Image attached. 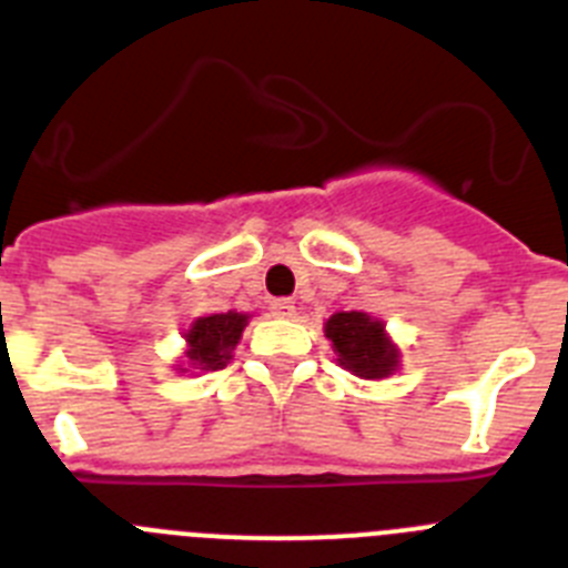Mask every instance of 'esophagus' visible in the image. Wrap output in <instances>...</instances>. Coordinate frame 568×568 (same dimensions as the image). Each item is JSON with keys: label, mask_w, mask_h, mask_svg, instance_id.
I'll list each match as a JSON object with an SVG mask.
<instances>
[{"label": "esophagus", "mask_w": 568, "mask_h": 568, "mask_svg": "<svg viewBox=\"0 0 568 568\" xmlns=\"http://www.w3.org/2000/svg\"><path fill=\"white\" fill-rule=\"evenodd\" d=\"M270 310H273L275 318H295V301L290 298H275Z\"/></svg>", "instance_id": "esophagus-1"}]
</instances>
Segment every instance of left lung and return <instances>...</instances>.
<instances>
[{
	"instance_id": "left-lung-1",
	"label": "left lung",
	"mask_w": 568,
	"mask_h": 568,
	"mask_svg": "<svg viewBox=\"0 0 568 568\" xmlns=\"http://www.w3.org/2000/svg\"><path fill=\"white\" fill-rule=\"evenodd\" d=\"M337 366L361 379L392 377L399 368V346L386 332V321L368 312H335L324 324Z\"/></svg>"
}]
</instances>
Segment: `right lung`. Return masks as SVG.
Instances as JSON below:
<instances>
[{"mask_svg":"<svg viewBox=\"0 0 568 568\" xmlns=\"http://www.w3.org/2000/svg\"><path fill=\"white\" fill-rule=\"evenodd\" d=\"M250 324L247 312H216V315H202L191 321V326L182 332L185 337V352L180 357V374H205L220 372L231 363L233 348L242 341L244 326Z\"/></svg>","mask_w":568,"mask_h":568,"instance_id":"right-lung-1","label":"right lung"}]
</instances>
